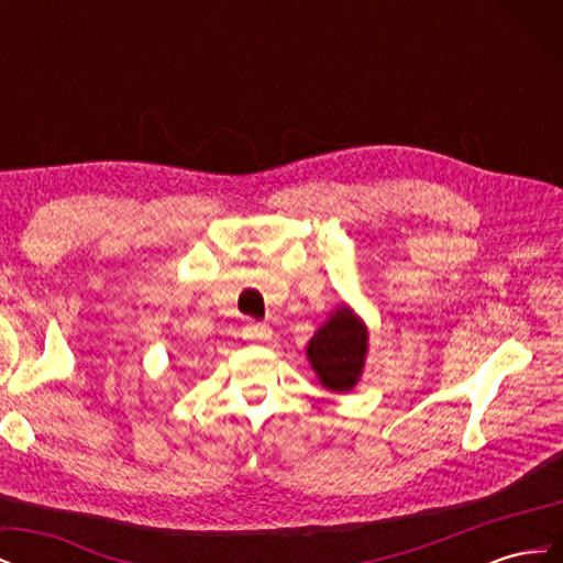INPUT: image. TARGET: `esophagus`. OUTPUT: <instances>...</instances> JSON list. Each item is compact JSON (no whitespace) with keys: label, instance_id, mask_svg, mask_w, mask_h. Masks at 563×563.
<instances>
[{"label":"esophagus","instance_id":"34e87169","mask_svg":"<svg viewBox=\"0 0 563 563\" xmlns=\"http://www.w3.org/2000/svg\"><path fill=\"white\" fill-rule=\"evenodd\" d=\"M244 335L246 338H269L272 335V329L267 327V323H249V327L244 329Z\"/></svg>","mask_w":563,"mask_h":563}]
</instances>
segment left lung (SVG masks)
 Listing matches in <instances>:
<instances>
[{
    "instance_id": "1",
    "label": "left lung",
    "mask_w": 563,
    "mask_h": 563,
    "mask_svg": "<svg viewBox=\"0 0 563 563\" xmlns=\"http://www.w3.org/2000/svg\"><path fill=\"white\" fill-rule=\"evenodd\" d=\"M308 362L321 387L347 395L362 380L368 354V329L350 305H338L310 338Z\"/></svg>"
}]
</instances>
